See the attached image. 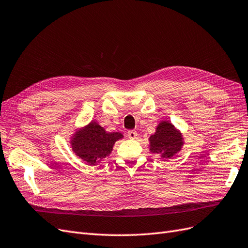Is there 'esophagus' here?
<instances>
[{
    "label": "esophagus",
    "mask_w": 248,
    "mask_h": 248,
    "mask_svg": "<svg viewBox=\"0 0 248 248\" xmlns=\"http://www.w3.org/2000/svg\"><path fill=\"white\" fill-rule=\"evenodd\" d=\"M128 138L129 139H132V140H134V139H137V137H138V132L136 131V130H130V131H128Z\"/></svg>",
    "instance_id": "obj_1"
}]
</instances>
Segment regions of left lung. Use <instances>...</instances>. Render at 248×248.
<instances>
[{
	"label": "left lung",
	"instance_id": "obj_1",
	"mask_svg": "<svg viewBox=\"0 0 248 248\" xmlns=\"http://www.w3.org/2000/svg\"><path fill=\"white\" fill-rule=\"evenodd\" d=\"M184 146L182 132L168 120L160 121L156 126L155 133L149 138V150L158 154L161 158L169 159L181 151Z\"/></svg>",
	"mask_w": 248,
	"mask_h": 248
}]
</instances>
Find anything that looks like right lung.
Masks as SVG:
<instances>
[{
	"mask_svg": "<svg viewBox=\"0 0 248 248\" xmlns=\"http://www.w3.org/2000/svg\"><path fill=\"white\" fill-rule=\"evenodd\" d=\"M120 132H108L96 121L78 127L70 138V147L78 158L91 166H95L108 157L115 142L123 139Z\"/></svg>",
	"mask_w": 248,
	"mask_h": 248,
	"instance_id": "right-lung-1",
	"label": "right lung"
}]
</instances>
